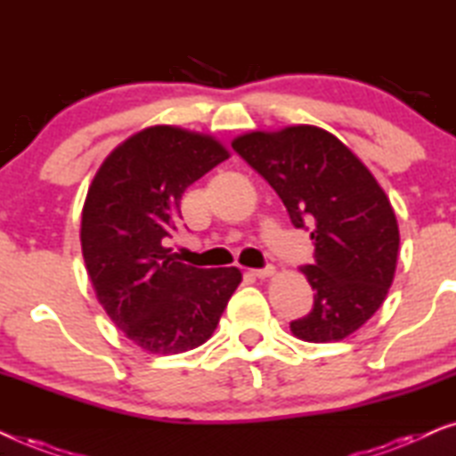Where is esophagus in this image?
I'll use <instances>...</instances> for the list:
<instances>
[{
  "mask_svg": "<svg viewBox=\"0 0 456 456\" xmlns=\"http://www.w3.org/2000/svg\"><path fill=\"white\" fill-rule=\"evenodd\" d=\"M251 273L255 278L265 280V278H270V276H273V273H276V267L267 265V267H261V270H251Z\"/></svg>",
  "mask_w": 456,
  "mask_h": 456,
  "instance_id": "esophagus-1",
  "label": "esophagus"
}]
</instances>
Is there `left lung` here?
I'll return each mask as SVG.
<instances>
[{
	"label": "left lung",
	"instance_id": "8db88e82",
	"mask_svg": "<svg viewBox=\"0 0 456 456\" xmlns=\"http://www.w3.org/2000/svg\"><path fill=\"white\" fill-rule=\"evenodd\" d=\"M232 147L282 199L290 222L311 228L314 265L301 267L314 309L290 323L305 342H338L382 307L396 272L398 222L363 161L328 130L297 124L251 130Z\"/></svg>",
	"mask_w": 456,
	"mask_h": 456
}]
</instances>
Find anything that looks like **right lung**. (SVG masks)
Segmentation results:
<instances>
[{
  "instance_id": "obj_1",
  "label": "right lung",
  "mask_w": 456,
  "mask_h": 456,
  "mask_svg": "<svg viewBox=\"0 0 456 456\" xmlns=\"http://www.w3.org/2000/svg\"><path fill=\"white\" fill-rule=\"evenodd\" d=\"M228 158L216 136L158 124L120 142L86 191L80 220L86 273L110 320L142 351L201 346L240 284L239 267L199 270L167 247L186 186Z\"/></svg>"
}]
</instances>
